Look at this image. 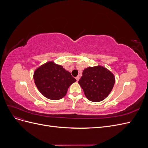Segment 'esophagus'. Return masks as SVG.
<instances>
[{
    "label": "esophagus",
    "mask_w": 148,
    "mask_h": 148,
    "mask_svg": "<svg viewBox=\"0 0 148 148\" xmlns=\"http://www.w3.org/2000/svg\"><path fill=\"white\" fill-rule=\"evenodd\" d=\"M76 79H77V81L78 82V80L79 79V77H78H78H76Z\"/></svg>",
    "instance_id": "34e87169"
}]
</instances>
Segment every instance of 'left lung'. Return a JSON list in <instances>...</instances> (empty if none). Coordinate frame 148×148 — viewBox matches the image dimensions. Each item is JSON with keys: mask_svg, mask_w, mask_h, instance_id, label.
Returning a JSON list of instances; mask_svg holds the SVG:
<instances>
[{"mask_svg": "<svg viewBox=\"0 0 148 148\" xmlns=\"http://www.w3.org/2000/svg\"><path fill=\"white\" fill-rule=\"evenodd\" d=\"M78 83L88 99L92 102L104 100L112 89L115 83L114 75L101 66L84 69Z\"/></svg>", "mask_w": 148, "mask_h": 148, "instance_id": "obj_1", "label": "left lung"}]
</instances>
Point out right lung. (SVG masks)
I'll return each instance as SVG.
<instances>
[{
	"label": "right lung",
	"mask_w": 148,
	"mask_h": 148,
	"mask_svg": "<svg viewBox=\"0 0 148 148\" xmlns=\"http://www.w3.org/2000/svg\"><path fill=\"white\" fill-rule=\"evenodd\" d=\"M34 83L39 91L48 99L59 100L64 97L68 88L77 80L62 66L49 62L34 71Z\"/></svg>",
	"instance_id": "add662e5"
}]
</instances>
